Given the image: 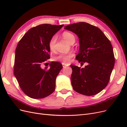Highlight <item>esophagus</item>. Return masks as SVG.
<instances>
[{"instance_id": "esophagus-1", "label": "esophagus", "mask_w": 127, "mask_h": 127, "mask_svg": "<svg viewBox=\"0 0 127 127\" xmlns=\"http://www.w3.org/2000/svg\"><path fill=\"white\" fill-rule=\"evenodd\" d=\"M62 64H63V66L64 68H65V67H66L67 66H68V65L67 64H65L64 63H62Z\"/></svg>"}]
</instances>
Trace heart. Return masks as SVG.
Listing matches in <instances>:
<instances>
[{
	"label": "heart",
	"instance_id": "heart-1",
	"mask_svg": "<svg viewBox=\"0 0 127 127\" xmlns=\"http://www.w3.org/2000/svg\"><path fill=\"white\" fill-rule=\"evenodd\" d=\"M62 36L64 39L66 41H67L69 43L71 41L75 40V36L73 35L72 33L68 32H64L62 34ZM56 41V37L54 36L51 37V39L50 40L49 42V43H48L49 48V49L51 51L54 50ZM74 56V53L72 52L66 53V54L61 53V54H59L58 56H55L53 58V59L54 61H60V62H62V63L67 64L70 62L72 58Z\"/></svg>",
	"mask_w": 127,
	"mask_h": 127
}]
</instances>
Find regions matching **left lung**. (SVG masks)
<instances>
[{
  "instance_id": "obj_1",
  "label": "left lung",
  "mask_w": 127,
  "mask_h": 127,
  "mask_svg": "<svg viewBox=\"0 0 127 127\" xmlns=\"http://www.w3.org/2000/svg\"><path fill=\"white\" fill-rule=\"evenodd\" d=\"M64 29L75 33L79 38V50L76 59L81 64H88L84 68L70 65L73 89L86 96L99 93L108 84L114 65L110 41L100 29L87 23H77Z\"/></svg>"
}]
</instances>
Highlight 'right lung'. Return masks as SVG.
<instances>
[{
	"instance_id": "add662e5",
	"label": "right lung",
	"mask_w": 127,
	"mask_h": 127,
	"mask_svg": "<svg viewBox=\"0 0 127 127\" xmlns=\"http://www.w3.org/2000/svg\"><path fill=\"white\" fill-rule=\"evenodd\" d=\"M63 26L44 24L34 27L17 45L14 75L22 90L31 98H43L55 90L56 77L62 64L51 61L49 68L42 69L41 66L50 58V40Z\"/></svg>"
}]
</instances>
